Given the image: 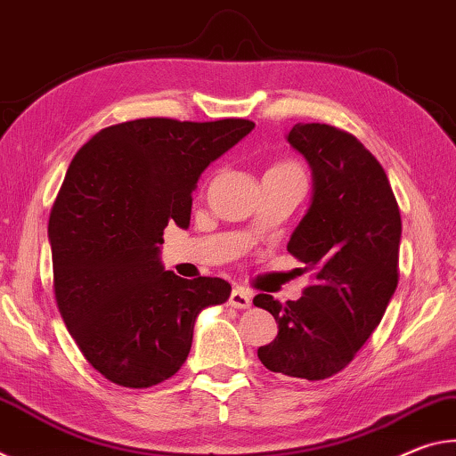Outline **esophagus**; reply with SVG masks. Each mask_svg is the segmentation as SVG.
<instances>
[{
  "instance_id": "34e87169",
  "label": "esophagus",
  "mask_w": 456,
  "mask_h": 456,
  "mask_svg": "<svg viewBox=\"0 0 456 456\" xmlns=\"http://www.w3.org/2000/svg\"><path fill=\"white\" fill-rule=\"evenodd\" d=\"M228 303L232 305L234 309H248L252 305V293L244 287H236L232 293H230Z\"/></svg>"
}]
</instances>
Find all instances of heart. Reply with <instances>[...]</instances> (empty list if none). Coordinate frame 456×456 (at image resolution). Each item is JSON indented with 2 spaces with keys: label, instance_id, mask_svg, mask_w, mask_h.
Masks as SVG:
<instances>
[{
  "label": "heart",
  "instance_id": "b5f03b06",
  "mask_svg": "<svg viewBox=\"0 0 456 456\" xmlns=\"http://www.w3.org/2000/svg\"><path fill=\"white\" fill-rule=\"evenodd\" d=\"M271 169H277V171H301L298 169L295 163H290V161H282V163H277V166H273Z\"/></svg>",
  "mask_w": 456,
  "mask_h": 456
}]
</instances>
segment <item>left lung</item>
I'll return each mask as SVG.
<instances>
[{
    "mask_svg": "<svg viewBox=\"0 0 456 456\" xmlns=\"http://www.w3.org/2000/svg\"><path fill=\"white\" fill-rule=\"evenodd\" d=\"M287 141L313 174L311 206L287 250L315 282L298 301L281 305L260 293L252 303L279 323L258 360L313 382L346 368L382 321L398 287L402 220L384 167L352 133L297 123Z\"/></svg>",
    "mask_w": 456,
    "mask_h": 456,
    "instance_id": "left-lung-1",
    "label": "left lung"
}]
</instances>
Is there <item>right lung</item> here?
<instances>
[{
    "label": "right lung",
    "mask_w": 456,
    "mask_h": 456,
    "mask_svg": "<svg viewBox=\"0 0 456 456\" xmlns=\"http://www.w3.org/2000/svg\"><path fill=\"white\" fill-rule=\"evenodd\" d=\"M255 129L137 118L107 126L74 155L50 212L54 295L66 327L96 371L149 387L188 360L201 311L228 301L218 277L182 279L159 260L169 222L190 226L204 169Z\"/></svg>",
    "instance_id": "right-lung-1"
}]
</instances>
